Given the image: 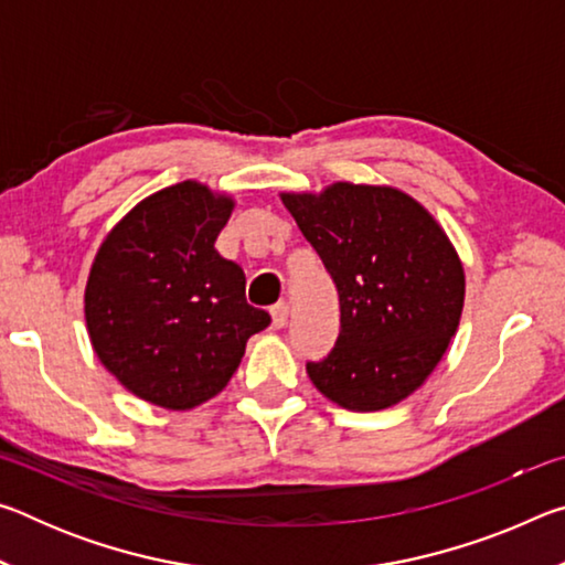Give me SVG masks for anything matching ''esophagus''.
<instances>
[{
	"label": "esophagus",
	"mask_w": 565,
	"mask_h": 565,
	"mask_svg": "<svg viewBox=\"0 0 565 565\" xmlns=\"http://www.w3.org/2000/svg\"><path fill=\"white\" fill-rule=\"evenodd\" d=\"M286 321H289V303L286 301H279L271 309V323L276 329H284Z\"/></svg>",
	"instance_id": "1"
}]
</instances>
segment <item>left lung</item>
Listing matches in <instances>:
<instances>
[{"mask_svg":"<svg viewBox=\"0 0 565 565\" xmlns=\"http://www.w3.org/2000/svg\"><path fill=\"white\" fill-rule=\"evenodd\" d=\"M339 289L341 331L311 384L349 411L398 404L431 376L463 311L454 244L414 196L337 181L321 194H281Z\"/></svg>","mask_w":565,"mask_h":565,"instance_id":"obj_1","label":"left lung"}]
</instances>
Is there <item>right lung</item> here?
<instances>
[{
	"mask_svg": "<svg viewBox=\"0 0 565 565\" xmlns=\"http://www.w3.org/2000/svg\"><path fill=\"white\" fill-rule=\"evenodd\" d=\"M234 199L181 181L139 202L94 256L84 319L104 369L134 396L189 411L222 391L271 317L214 242Z\"/></svg>",
	"mask_w": 565,
	"mask_h": 565,
	"instance_id": "add662e5",
	"label": "right lung"
}]
</instances>
